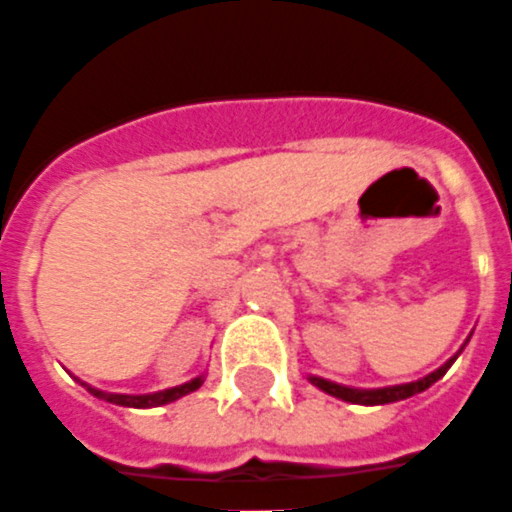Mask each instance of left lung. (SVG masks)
<instances>
[{
	"label": "left lung",
	"mask_w": 512,
	"mask_h": 512,
	"mask_svg": "<svg viewBox=\"0 0 512 512\" xmlns=\"http://www.w3.org/2000/svg\"><path fill=\"white\" fill-rule=\"evenodd\" d=\"M458 356H452L447 365H441L439 370H433L430 376L419 378V381H411V384H397V386H384V389H354V386H343V384H334V381H326V378L310 376V381L323 392H329V395L340 397L345 403H362V406H384V403H395V400H406V397L417 395V392H425L430 384H436L450 365L455 362Z\"/></svg>",
	"instance_id": "obj_1"
}]
</instances>
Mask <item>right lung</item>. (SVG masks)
I'll return each instance as SVG.
<instances>
[{"label": "right lung", "instance_id": "add662e5", "mask_svg": "<svg viewBox=\"0 0 512 512\" xmlns=\"http://www.w3.org/2000/svg\"><path fill=\"white\" fill-rule=\"evenodd\" d=\"M202 381L205 378H191L186 384L172 386V389H164V392H153V395H115V392H101V389H95V386H87V392L95 397H101L106 403H115V406H128V408H153V406H164V403H172V400H178V397L189 395L194 389H200Z\"/></svg>", "mask_w": 512, "mask_h": 512}]
</instances>
